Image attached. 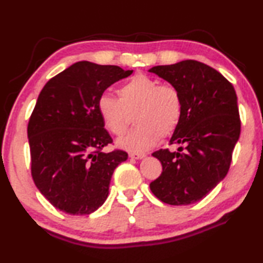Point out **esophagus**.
<instances>
[{"instance_id":"obj_1","label":"esophagus","mask_w":263,"mask_h":263,"mask_svg":"<svg viewBox=\"0 0 263 263\" xmlns=\"http://www.w3.org/2000/svg\"><path fill=\"white\" fill-rule=\"evenodd\" d=\"M128 157H130L131 159H142L145 158L146 155L144 153H136V152H131L128 153Z\"/></svg>"}]
</instances>
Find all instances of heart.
<instances>
[{
	"label": "heart",
	"instance_id": "1",
	"mask_svg": "<svg viewBox=\"0 0 263 263\" xmlns=\"http://www.w3.org/2000/svg\"><path fill=\"white\" fill-rule=\"evenodd\" d=\"M118 96L102 94L97 108L108 131L122 136L135 114L137 126L118 140V145L131 152H145L160 137L173 135L181 122L183 102L173 84H160L144 73L135 74L118 89Z\"/></svg>",
	"mask_w": 263,
	"mask_h": 263
}]
</instances>
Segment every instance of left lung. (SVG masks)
Masks as SVG:
<instances>
[{
    "mask_svg": "<svg viewBox=\"0 0 263 263\" xmlns=\"http://www.w3.org/2000/svg\"><path fill=\"white\" fill-rule=\"evenodd\" d=\"M151 73L179 89L183 102L181 122L169 144L177 152L159 149L162 173L149 188L160 201L188 205L210 193L228 174L240 136L237 94L215 68L196 60L155 66Z\"/></svg>",
    "mask_w": 263,
    "mask_h": 263,
    "instance_id": "1",
    "label": "left lung"
}]
</instances>
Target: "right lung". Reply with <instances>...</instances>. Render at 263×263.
I'll return each mask as SVG.
<instances>
[{"instance_id":"right-lung-1","label":"right lung","mask_w":263,"mask_h":263,"mask_svg":"<svg viewBox=\"0 0 263 263\" xmlns=\"http://www.w3.org/2000/svg\"><path fill=\"white\" fill-rule=\"evenodd\" d=\"M133 70L75 62L42 89L31 114L28 137L31 175L53 206L68 215H90L105 202L115 168L127 159L112 144L97 101Z\"/></svg>"}]
</instances>
